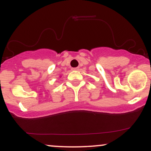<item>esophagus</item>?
Instances as JSON below:
<instances>
[{"label":"esophagus","instance_id":"34e87169","mask_svg":"<svg viewBox=\"0 0 151 151\" xmlns=\"http://www.w3.org/2000/svg\"><path fill=\"white\" fill-rule=\"evenodd\" d=\"M79 70V68L78 67H75V68H72V70Z\"/></svg>","mask_w":151,"mask_h":151}]
</instances>
